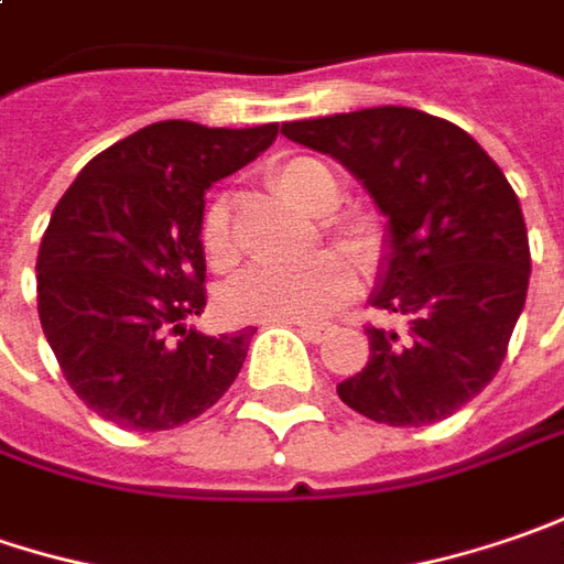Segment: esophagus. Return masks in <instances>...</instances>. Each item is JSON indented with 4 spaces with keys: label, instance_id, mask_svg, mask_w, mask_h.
Wrapping results in <instances>:
<instances>
[{
    "label": "esophagus",
    "instance_id": "esophagus-1",
    "mask_svg": "<svg viewBox=\"0 0 564 564\" xmlns=\"http://www.w3.org/2000/svg\"><path fill=\"white\" fill-rule=\"evenodd\" d=\"M296 325V330L306 337V340H312V344H322V340H328L330 337V325H315V322H293Z\"/></svg>",
    "mask_w": 564,
    "mask_h": 564
}]
</instances>
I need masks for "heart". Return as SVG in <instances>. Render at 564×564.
Wrapping results in <instances>:
<instances>
[{
	"mask_svg": "<svg viewBox=\"0 0 564 564\" xmlns=\"http://www.w3.org/2000/svg\"><path fill=\"white\" fill-rule=\"evenodd\" d=\"M274 185L308 214H328L340 202V183L325 163L312 158H290L274 170ZM337 246L359 268H372L381 256V236L362 220H344L334 227ZM202 246L210 264L227 268L234 261L230 208L210 202L202 217ZM354 293L350 268L330 252L293 264H256L242 271L227 290L224 306L236 318L256 322H318L347 303Z\"/></svg>",
	"mask_w": 564,
	"mask_h": 564,
	"instance_id": "1",
	"label": "heart"
}]
</instances>
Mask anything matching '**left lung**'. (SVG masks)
<instances>
[{
	"mask_svg": "<svg viewBox=\"0 0 564 564\" xmlns=\"http://www.w3.org/2000/svg\"><path fill=\"white\" fill-rule=\"evenodd\" d=\"M283 135L347 166L388 217L369 303L406 330L369 328L362 372L337 384L384 426H429L474 401L502 366L530 281L514 188L464 129L410 107L283 122Z\"/></svg>",
	"mask_w": 564,
	"mask_h": 564,
	"instance_id": "1",
	"label": "left lung"
}]
</instances>
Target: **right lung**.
I'll use <instances>...</instances> for the list:
<instances>
[{
    "instance_id": "add662e5",
    "label": "right lung",
    "mask_w": 564,
    "mask_h": 564,
    "mask_svg": "<svg viewBox=\"0 0 564 564\" xmlns=\"http://www.w3.org/2000/svg\"><path fill=\"white\" fill-rule=\"evenodd\" d=\"M278 122L208 129L166 119L87 163L37 256L43 334L65 381L122 429L183 426L214 406L256 328L202 334L205 192L271 148Z\"/></svg>"
}]
</instances>
